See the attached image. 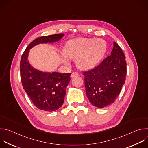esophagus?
<instances>
[{"label": "esophagus", "mask_w": 148, "mask_h": 148, "mask_svg": "<svg viewBox=\"0 0 148 148\" xmlns=\"http://www.w3.org/2000/svg\"><path fill=\"white\" fill-rule=\"evenodd\" d=\"M78 75H78V74L77 73H76V72H73V73H71V78H74V77H77V76H78Z\"/></svg>", "instance_id": "1"}]
</instances>
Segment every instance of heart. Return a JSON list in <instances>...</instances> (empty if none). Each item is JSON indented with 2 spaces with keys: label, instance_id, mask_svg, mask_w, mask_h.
Returning <instances> with one entry per match:
<instances>
[{
  "label": "heart",
  "instance_id": "b5f03b06",
  "mask_svg": "<svg viewBox=\"0 0 148 148\" xmlns=\"http://www.w3.org/2000/svg\"><path fill=\"white\" fill-rule=\"evenodd\" d=\"M106 43L101 39L79 38L68 41L63 49L64 56L71 60H75L78 67L88 70L94 68L104 56L106 51ZM62 62L67 64L65 57Z\"/></svg>",
  "mask_w": 148,
  "mask_h": 148
}]
</instances>
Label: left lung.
I'll return each mask as SVG.
<instances>
[{"label": "left lung", "mask_w": 148, "mask_h": 148, "mask_svg": "<svg viewBox=\"0 0 148 148\" xmlns=\"http://www.w3.org/2000/svg\"><path fill=\"white\" fill-rule=\"evenodd\" d=\"M111 55L91 70L83 73L86 95L95 107L103 108L113 103L125 83V55L114 42Z\"/></svg>", "instance_id": "1"}]
</instances>
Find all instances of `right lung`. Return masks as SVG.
Masks as SVG:
<instances>
[{
    "label": "right lung",
    "instance_id": "right-lung-1",
    "mask_svg": "<svg viewBox=\"0 0 148 148\" xmlns=\"http://www.w3.org/2000/svg\"><path fill=\"white\" fill-rule=\"evenodd\" d=\"M63 36L64 34H58L36 38L27 46L21 58L20 76L23 88L33 104L43 111H56L62 106L71 73L42 72L35 69L28 59L29 50L40 43L58 42Z\"/></svg>",
    "mask_w": 148,
    "mask_h": 148
}]
</instances>
